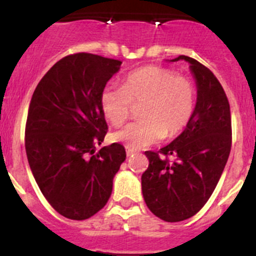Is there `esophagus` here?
<instances>
[{
  "label": "esophagus",
  "instance_id": "obj_1",
  "mask_svg": "<svg viewBox=\"0 0 256 256\" xmlns=\"http://www.w3.org/2000/svg\"><path fill=\"white\" fill-rule=\"evenodd\" d=\"M134 154H135V151H134V150L126 148V154H128V156H132Z\"/></svg>",
  "mask_w": 256,
  "mask_h": 256
}]
</instances>
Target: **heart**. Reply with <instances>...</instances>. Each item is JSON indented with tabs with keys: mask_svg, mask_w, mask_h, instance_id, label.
<instances>
[{
	"mask_svg": "<svg viewBox=\"0 0 256 256\" xmlns=\"http://www.w3.org/2000/svg\"><path fill=\"white\" fill-rule=\"evenodd\" d=\"M140 104V120L112 135L114 140L130 150L180 135L194 112L196 86L192 80L177 76L172 69L146 66L128 73L121 86L106 85L100 94L102 112L114 126L122 125L134 105Z\"/></svg>",
	"mask_w": 256,
	"mask_h": 256,
	"instance_id": "heart-1",
	"label": "heart"
}]
</instances>
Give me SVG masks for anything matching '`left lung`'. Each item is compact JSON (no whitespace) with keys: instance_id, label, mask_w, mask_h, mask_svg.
I'll return each mask as SVG.
<instances>
[{"instance_id":"left-lung-1","label":"left lung","mask_w":256,"mask_h":256,"mask_svg":"<svg viewBox=\"0 0 256 256\" xmlns=\"http://www.w3.org/2000/svg\"><path fill=\"white\" fill-rule=\"evenodd\" d=\"M184 59L197 84V104L187 128L158 152L146 151L148 167L141 177L144 200L164 222H182L207 203L228 161L232 147L230 106L213 73L196 59ZM170 156L175 157L171 162Z\"/></svg>"}]
</instances>
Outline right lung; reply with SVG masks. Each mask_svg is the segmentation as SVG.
<instances>
[{
  "mask_svg": "<svg viewBox=\"0 0 256 256\" xmlns=\"http://www.w3.org/2000/svg\"><path fill=\"white\" fill-rule=\"evenodd\" d=\"M122 62L76 53L56 62L30 99L24 146L40 192L59 214L84 220L104 208L125 147L105 146L100 94Z\"/></svg>",
  "mask_w": 256,
  "mask_h": 256,
  "instance_id": "obj_1",
  "label": "right lung"
}]
</instances>
